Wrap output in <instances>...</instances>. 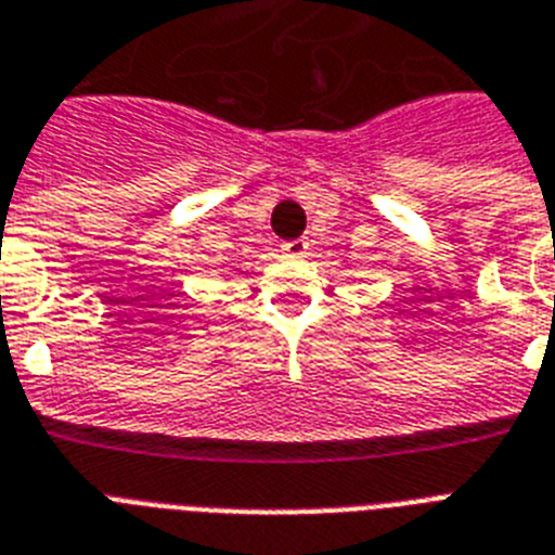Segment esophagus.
I'll use <instances>...</instances> for the list:
<instances>
[{
	"mask_svg": "<svg viewBox=\"0 0 555 555\" xmlns=\"http://www.w3.org/2000/svg\"><path fill=\"white\" fill-rule=\"evenodd\" d=\"M308 247H310L308 238H291V242L282 245V250H285L287 256H305L308 254Z\"/></svg>",
	"mask_w": 555,
	"mask_h": 555,
	"instance_id": "34e87169",
	"label": "esophagus"
}]
</instances>
